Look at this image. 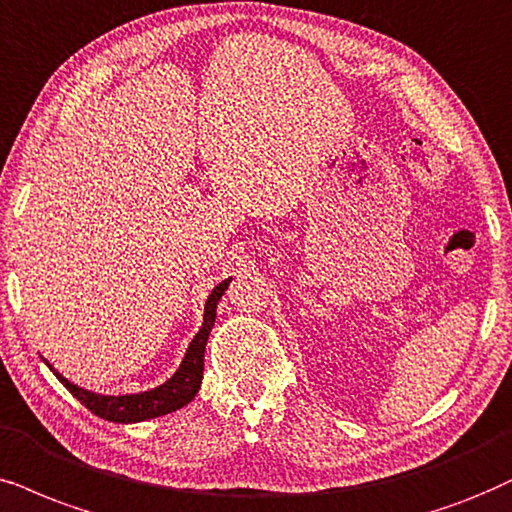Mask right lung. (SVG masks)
<instances>
[{"mask_svg":"<svg viewBox=\"0 0 512 512\" xmlns=\"http://www.w3.org/2000/svg\"><path fill=\"white\" fill-rule=\"evenodd\" d=\"M231 276L224 278L222 283H217L212 288V293L205 302V314H203V326L198 328V333L193 335L189 342V349H186L184 359L177 371L172 373V378H167L163 385L153 387V390L144 392H132V394H101L84 390V387L70 383L63 373H58L54 366L44 359V364L49 366V371L61 380V385L73 394V397L80 401V404L87 406L89 411L96 413V416L103 420H111V423H144V420L167 416V413L181 409L189 401L196 397L200 390V383H203V366H205V345H208L210 331L215 326L217 319V304L222 300L224 290L229 288Z\"/></svg>","mask_w":512,"mask_h":512,"instance_id":"obj_1","label":"right lung"}]
</instances>
